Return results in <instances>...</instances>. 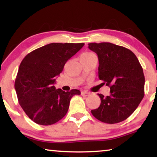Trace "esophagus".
<instances>
[{"label": "esophagus", "instance_id": "esophagus-1", "mask_svg": "<svg viewBox=\"0 0 157 157\" xmlns=\"http://www.w3.org/2000/svg\"><path fill=\"white\" fill-rule=\"evenodd\" d=\"M89 94H90L89 93L86 92V91H82V92H81V95H82L83 97L88 96V95H89Z\"/></svg>", "mask_w": 157, "mask_h": 157}]
</instances>
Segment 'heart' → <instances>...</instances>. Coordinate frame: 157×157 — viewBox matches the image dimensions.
Here are the masks:
<instances>
[{
	"instance_id": "obj_1",
	"label": "heart",
	"mask_w": 157,
	"mask_h": 157,
	"mask_svg": "<svg viewBox=\"0 0 157 157\" xmlns=\"http://www.w3.org/2000/svg\"><path fill=\"white\" fill-rule=\"evenodd\" d=\"M94 55V54H93L91 52H85L82 55L81 57H88V56H91V55Z\"/></svg>"
}]
</instances>
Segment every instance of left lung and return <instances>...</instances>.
I'll return each mask as SVG.
<instances>
[{
    "label": "left lung",
    "mask_w": 157,
    "mask_h": 157,
    "mask_svg": "<svg viewBox=\"0 0 157 157\" xmlns=\"http://www.w3.org/2000/svg\"><path fill=\"white\" fill-rule=\"evenodd\" d=\"M89 48L98 55V78L111 93L106 97L98 94L100 105L91 113L105 123L126 120L144 97L145 77L139 59L130 50L108 42L90 43Z\"/></svg>",
    "instance_id": "8db88e82"
}]
</instances>
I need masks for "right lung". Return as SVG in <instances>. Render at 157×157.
Instances as JSON below:
<instances>
[{
	"mask_svg": "<svg viewBox=\"0 0 157 157\" xmlns=\"http://www.w3.org/2000/svg\"><path fill=\"white\" fill-rule=\"evenodd\" d=\"M84 43H52L28 53L22 60L15 79L18 103L36 124L50 125L66 114L78 89L65 92L54 86L55 77L62 72L66 62Z\"/></svg>",
	"mask_w": 157,
	"mask_h": 157,
	"instance_id": "add662e5",
	"label": "right lung"
}]
</instances>
